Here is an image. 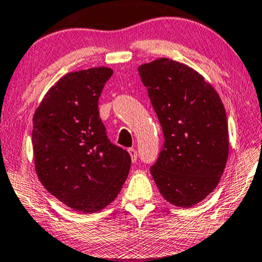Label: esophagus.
Returning <instances> with one entry per match:
<instances>
[{
	"label": "esophagus",
	"instance_id": "obj_1",
	"mask_svg": "<svg viewBox=\"0 0 262 262\" xmlns=\"http://www.w3.org/2000/svg\"><path fill=\"white\" fill-rule=\"evenodd\" d=\"M128 154L131 156V161L132 162H136L137 161V151L135 148H128Z\"/></svg>",
	"mask_w": 262,
	"mask_h": 262
}]
</instances>
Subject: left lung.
<instances>
[{
	"label": "left lung",
	"mask_w": 262,
	"mask_h": 262,
	"mask_svg": "<svg viewBox=\"0 0 262 262\" xmlns=\"http://www.w3.org/2000/svg\"><path fill=\"white\" fill-rule=\"evenodd\" d=\"M162 126L164 142L151 174L170 204L190 208L218 186L229 155L222 99L203 76L179 61L160 58L139 67Z\"/></svg>",
	"instance_id": "left-lung-1"
}]
</instances>
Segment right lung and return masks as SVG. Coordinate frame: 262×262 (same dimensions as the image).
<instances>
[{"label": "right lung", "mask_w": 262, "mask_h": 262, "mask_svg": "<svg viewBox=\"0 0 262 262\" xmlns=\"http://www.w3.org/2000/svg\"><path fill=\"white\" fill-rule=\"evenodd\" d=\"M113 73L106 67L68 73L44 95L33 116L32 143L40 183L85 214L115 201L131 166L128 152L107 139L98 108Z\"/></svg>", "instance_id": "add662e5"}]
</instances>
